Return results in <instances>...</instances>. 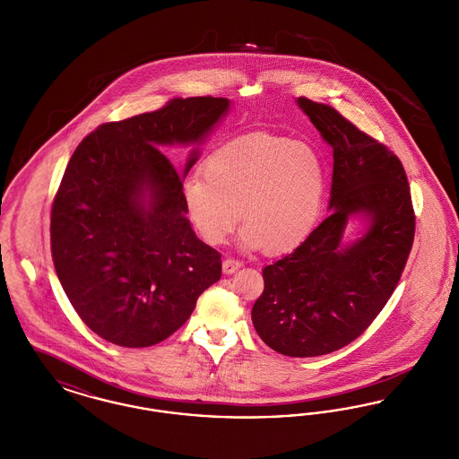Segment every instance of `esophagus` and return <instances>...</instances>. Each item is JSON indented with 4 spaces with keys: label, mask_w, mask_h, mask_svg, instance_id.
Instances as JSON below:
<instances>
[{
    "label": "esophagus",
    "mask_w": 459,
    "mask_h": 459,
    "mask_svg": "<svg viewBox=\"0 0 459 459\" xmlns=\"http://www.w3.org/2000/svg\"><path fill=\"white\" fill-rule=\"evenodd\" d=\"M240 266H242V263L238 262V260H234V258H227V260H223V263H221L223 273H227V275L236 273V272L239 270Z\"/></svg>",
    "instance_id": "1"
}]
</instances>
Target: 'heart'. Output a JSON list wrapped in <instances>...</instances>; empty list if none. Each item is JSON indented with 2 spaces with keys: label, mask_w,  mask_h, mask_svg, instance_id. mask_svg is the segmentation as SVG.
Wrapping results in <instances>:
<instances>
[{
  "label": "heart",
  "mask_w": 459,
  "mask_h": 459,
  "mask_svg": "<svg viewBox=\"0 0 459 459\" xmlns=\"http://www.w3.org/2000/svg\"><path fill=\"white\" fill-rule=\"evenodd\" d=\"M182 184L199 238L220 246L242 215L240 246L284 255L301 246L322 215L327 163L318 150L282 135L251 134L225 143Z\"/></svg>",
  "instance_id": "obj_1"
}]
</instances>
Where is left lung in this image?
<instances>
[{"mask_svg": "<svg viewBox=\"0 0 459 459\" xmlns=\"http://www.w3.org/2000/svg\"><path fill=\"white\" fill-rule=\"evenodd\" d=\"M333 152L328 210L307 239L263 268L264 289L251 311L272 350L322 356L359 337L393 296L415 238V212L399 158L337 109L296 100ZM351 219L364 232L344 241Z\"/></svg>", "mask_w": 459, "mask_h": 459, "instance_id": "left-lung-1", "label": "left lung"}]
</instances>
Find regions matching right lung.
Wrapping results in <instances>:
<instances>
[{
	"instance_id": "right-lung-1",
	"label": "right lung",
	"mask_w": 459,
	"mask_h": 459,
	"mask_svg": "<svg viewBox=\"0 0 459 459\" xmlns=\"http://www.w3.org/2000/svg\"><path fill=\"white\" fill-rule=\"evenodd\" d=\"M229 108L225 98H175L100 126L66 165L51 208V256L81 320L111 344L165 341L220 281V253L186 217L182 180ZM174 143L194 146L182 175L159 152Z\"/></svg>"
}]
</instances>
